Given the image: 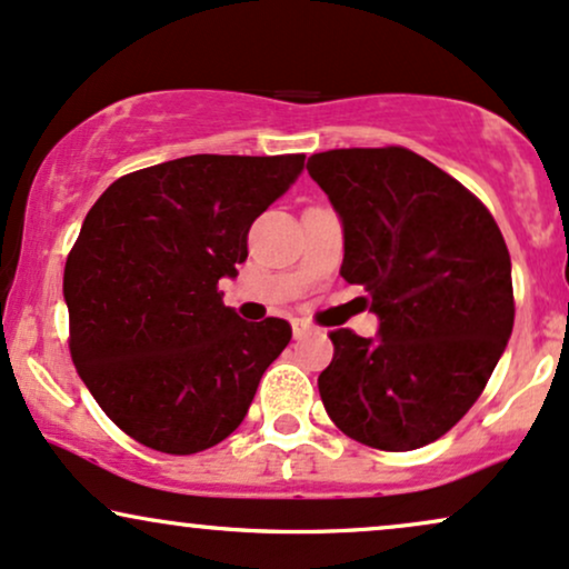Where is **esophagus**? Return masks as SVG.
<instances>
[{
	"label": "esophagus",
	"mask_w": 569,
	"mask_h": 569,
	"mask_svg": "<svg viewBox=\"0 0 569 569\" xmlns=\"http://www.w3.org/2000/svg\"><path fill=\"white\" fill-rule=\"evenodd\" d=\"M309 332H313V327L306 322V319H292V336L296 338H306Z\"/></svg>",
	"instance_id": "esophagus-1"
}]
</instances>
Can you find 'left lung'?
<instances>
[{"mask_svg":"<svg viewBox=\"0 0 569 569\" xmlns=\"http://www.w3.org/2000/svg\"><path fill=\"white\" fill-rule=\"evenodd\" d=\"M306 167L343 223L340 277L365 287L380 322L378 338L330 332L319 397L346 437L418 450L471 410L509 343V247L466 186L402 146L322 151Z\"/></svg>","mask_w":569,"mask_h":569,"instance_id":"8db88e82","label":"left lung"}]
</instances>
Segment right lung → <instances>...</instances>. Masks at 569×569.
<instances>
[{
	"label": "right lung",
	"instance_id": "right-lung-1",
	"mask_svg": "<svg viewBox=\"0 0 569 569\" xmlns=\"http://www.w3.org/2000/svg\"><path fill=\"white\" fill-rule=\"evenodd\" d=\"M303 153H193L130 172L87 212L63 271L69 349L100 410L136 442L191 456L242 423L284 346V319L244 322L218 282Z\"/></svg>",
	"mask_w": 569,
	"mask_h": 569
}]
</instances>
